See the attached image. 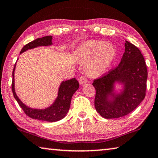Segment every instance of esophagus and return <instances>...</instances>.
I'll return each mask as SVG.
<instances>
[{"instance_id": "1", "label": "esophagus", "mask_w": 158, "mask_h": 158, "mask_svg": "<svg viewBox=\"0 0 158 158\" xmlns=\"http://www.w3.org/2000/svg\"><path fill=\"white\" fill-rule=\"evenodd\" d=\"M79 83H80V84H81V85H84L85 84H86L87 83V79L85 77L81 76L79 78Z\"/></svg>"}]
</instances>
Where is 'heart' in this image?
<instances>
[{
    "label": "heart",
    "instance_id": "b5f03b06",
    "mask_svg": "<svg viewBox=\"0 0 158 158\" xmlns=\"http://www.w3.org/2000/svg\"><path fill=\"white\" fill-rule=\"evenodd\" d=\"M76 56L81 62H87L86 70L90 76L103 74L116 56V51L111 44L100 41H88L76 50Z\"/></svg>",
    "mask_w": 158,
    "mask_h": 158
}]
</instances>
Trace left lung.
<instances>
[{
  "label": "left lung",
  "mask_w": 158,
  "mask_h": 158,
  "mask_svg": "<svg viewBox=\"0 0 158 158\" xmlns=\"http://www.w3.org/2000/svg\"><path fill=\"white\" fill-rule=\"evenodd\" d=\"M125 51L119 65L99 79H95V107L106 119L119 118L136 108L146 96L147 67L140 50L126 41ZM123 86L120 92L115 84Z\"/></svg>",
  "instance_id": "1"
}]
</instances>
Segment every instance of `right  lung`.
<instances>
[{
    "label": "right lung",
    "instance_id": "obj_1",
    "mask_svg": "<svg viewBox=\"0 0 158 158\" xmlns=\"http://www.w3.org/2000/svg\"><path fill=\"white\" fill-rule=\"evenodd\" d=\"M52 36H46L42 38L36 39L34 41L30 42L22 48L20 53L28 51L29 49L39 46H51ZM16 63L15 64L13 71H12V91L13 96L18 102L19 106L23 110L24 113L27 116L32 119L42 120L46 122H56L62 119L66 116L69 111L71 102L72 97L73 94L79 89V84L77 80L73 78L67 81H63L60 85L58 89V94L56 99L55 100L51 106L45 109H35L27 106L22 102L18 96H17L15 90V70Z\"/></svg>",
    "mask_w": 158,
    "mask_h": 158
}]
</instances>
